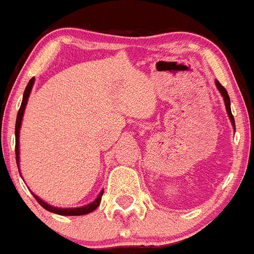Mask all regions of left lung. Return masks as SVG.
<instances>
[{
	"instance_id": "1",
	"label": "left lung",
	"mask_w": 254,
	"mask_h": 254,
	"mask_svg": "<svg viewBox=\"0 0 254 254\" xmlns=\"http://www.w3.org/2000/svg\"><path fill=\"white\" fill-rule=\"evenodd\" d=\"M215 83H216V87H218V90L220 91L221 96H223L224 102H225V107H227V113H228V115H229V119H230V122H232L233 127H234V129H235V122H234V118H233V115H232V110H230V99H229V95H228L227 90H225V88H224L223 86H221V84L219 83L218 81H216Z\"/></svg>"
}]
</instances>
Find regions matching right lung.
Segmentation results:
<instances>
[{"label": "right lung", "instance_id": "right-lung-1", "mask_svg": "<svg viewBox=\"0 0 254 254\" xmlns=\"http://www.w3.org/2000/svg\"><path fill=\"white\" fill-rule=\"evenodd\" d=\"M34 82H35V78H31L27 83L26 88H25V92L24 96H22V102H21V106H20V110L17 113V118H16V127H15V152H16V163H17V167H19L20 163V150H19V134H20V127H21V123H22V116H24L25 113V107H26L27 104V100H29V96H30L31 90H33V86H34ZM20 172V171H19ZM102 193H104V190H102L101 192L99 193V196L95 198V201H92L91 204L88 205H84V206L81 207H72V209H62V207H56V206H52V205L47 204L45 201H43L42 198H39L38 196L34 195L33 196L35 197V200L38 201L39 204L42 205L45 210L50 212H54V214H58V215H68V216H76V215H86L88 212H92L93 210H96L99 207L100 202H101V197H102Z\"/></svg>", "mask_w": 254, "mask_h": 254}]
</instances>
